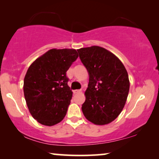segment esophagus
<instances>
[{"instance_id":"34e87169","label":"esophagus","mask_w":159,"mask_h":159,"mask_svg":"<svg viewBox=\"0 0 159 159\" xmlns=\"http://www.w3.org/2000/svg\"><path fill=\"white\" fill-rule=\"evenodd\" d=\"M80 91H81V90H74V91H73V93L75 94V93H80Z\"/></svg>"}]
</instances>
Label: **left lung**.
Masks as SVG:
<instances>
[{
	"label": "left lung",
	"instance_id": "8db88e82",
	"mask_svg": "<svg viewBox=\"0 0 159 159\" xmlns=\"http://www.w3.org/2000/svg\"><path fill=\"white\" fill-rule=\"evenodd\" d=\"M77 51L89 75L83 113L94 124H109L125 106L130 87L128 73L121 61L102 47L91 46Z\"/></svg>",
	"mask_w": 159,
	"mask_h": 159
}]
</instances>
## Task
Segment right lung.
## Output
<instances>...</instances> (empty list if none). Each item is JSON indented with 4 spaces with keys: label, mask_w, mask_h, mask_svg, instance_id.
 <instances>
[{
    "label": "right lung",
    "mask_w": 159,
    "mask_h": 159,
    "mask_svg": "<svg viewBox=\"0 0 159 159\" xmlns=\"http://www.w3.org/2000/svg\"><path fill=\"white\" fill-rule=\"evenodd\" d=\"M79 54L75 49H51L28 68L23 92L38 122L51 126L63 119L72 98L66 72Z\"/></svg>",
    "instance_id": "add662e5"
}]
</instances>
